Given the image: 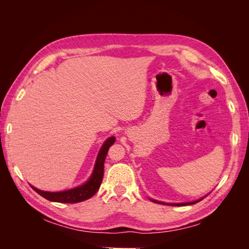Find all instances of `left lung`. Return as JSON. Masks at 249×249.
Instances as JSON below:
<instances>
[{
	"label": "left lung",
	"instance_id": "obj_1",
	"mask_svg": "<svg viewBox=\"0 0 249 249\" xmlns=\"http://www.w3.org/2000/svg\"><path fill=\"white\" fill-rule=\"evenodd\" d=\"M206 197V196H205ZM205 197H202V198H199V199H197V200H193V201H189V202H164V201H159V200H156V199H152V198H149L150 200L152 201H154V202H157V203H162V205H169V206H190V205H194V203H196V202H198V201H200V200H202L203 198Z\"/></svg>",
	"mask_w": 249,
	"mask_h": 249
}]
</instances>
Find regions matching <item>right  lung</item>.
Returning <instances> with one entry per match:
<instances>
[{"label": "right lung", "mask_w": 249, "mask_h": 249, "mask_svg": "<svg viewBox=\"0 0 249 249\" xmlns=\"http://www.w3.org/2000/svg\"><path fill=\"white\" fill-rule=\"evenodd\" d=\"M114 142H115V137L112 136V137H109L103 143L100 152L97 154L91 176H90L87 182H85L83 185H80L76 188H72V189L60 191V192L42 191V190L37 189V188L31 185L32 189L35 190L39 195H41L42 197H44L50 201H55V202L76 203V202H80L92 197L93 195L97 192V190L100 189V186L102 184V180L104 178L105 159H106V156L110 146L112 144H114Z\"/></svg>", "instance_id": "right-lung-1"}]
</instances>
